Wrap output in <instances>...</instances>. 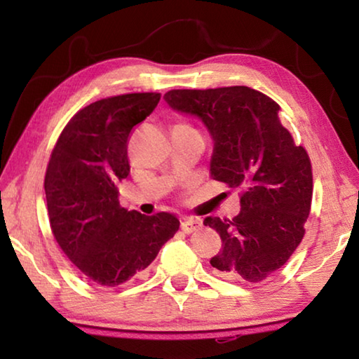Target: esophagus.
<instances>
[{
  "label": "esophagus",
  "mask_w": 359,
  "mask_h": 359,
  "mask_svg": "<svg viewBox=\"0 0 359 359\" xmlns=\"http://www.w3.org/2000/svg\"><path fill=\"white\" fill-rule=\"evenodd\" d=\"M201 226H203V222L199 220V218H185V220H182L180 223V228L185 234H191Z\"/></svg>",
  "instance_id": "1"
}]
</instances>
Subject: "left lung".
I'll list each match as a JSON object with an SVG mask.
<instances>
[{
  "label": "left lung",
  "mask_w": 359,
  "mask_h": 359,
  "mask_svg": "<svg viewBox=\"0 0 359 359\" xmlns=\"http://www.w3.org/2000/svg\"><path fill=\"white\" fill-rule=\"evenodd\" d=\"M165 101L203 121L214 141L212 179L241 190L233 220H204L223 242L210 259L214 272L250 283L276 274L301 244L313 190L311 160L282 126L280 106L244 85L171 90Z\"/></svg>",
  "instance_id": "8db88e82"
}]
</instances>
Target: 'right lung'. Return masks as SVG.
<instances>
[{
    "label": "right lung",
    "instance_id": "1",
    "mask_svg": "<svg viewBox=\"0 0 359 359\" xmlns=\"http://www.w3.org/2000/svg\"><path fill=\"white\" fill-rule=\"evenodd\" d=\"M160 93L100 100L79 111L53 147L44 190L52 233L88 282L117 287L156 258L177 233L168 212L126 210L117 185L130 174V133L154 112Z\"/></svg>",
    "mask_w": 359,
    "mask_h": 359
}]
</instances>
